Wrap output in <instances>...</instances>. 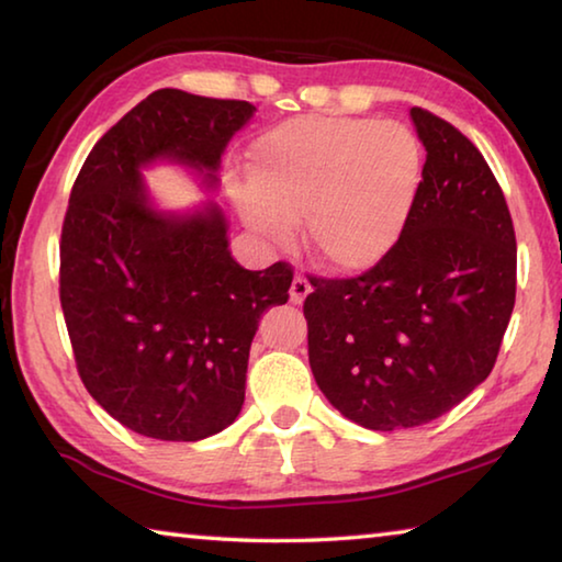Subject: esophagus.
I'll list each match as a JSON object with an SVG mask.
<instances>
[{
  "instance_id": "esophagus-1",
  "label": "esophagus",
  "mask_w": 562,
  "mask_h": 562,
  "mask_svg": "<svg viewBox=\"0 0 562 562\" xmlns=\"http://www.w3.org/2000/svg\"><path fill=\"white\" fill-rule=\"evenodd\" d=\"M312 292V284L307 282V278H302V274H297V278L292 280V288H290V300L294 304H302L304 297Z\"/></svg>"
}]
</instances>
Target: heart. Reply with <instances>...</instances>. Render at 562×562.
Segmentation results:
<instances>
[{"instance_id": "obj_1", "label": "heart", "mask_w": 562, "mask_h": 562, "mask_svg": "<svg viewBox=\"0 0 562 562\" xmlns=\"http://www.w3.org/2000/svg\"><path fill=\"white\" fill-rule=\"evenodd\" d=\"M424 183V148L398 121L300 116L255 140L250 183H233L245 225L290 245L304 217L315 258L339 272L384 260Z\"/></svg>"}]
</instances>
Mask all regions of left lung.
<instances>
[{
	"label": "left lung",
	"instance_id": "obj_1",
	"mask_svg": "<svg viewBox=\"0 0 562 562\" xmlns=\"http://www.w3.org/2000/svg\"><path fill=\"white\" fill-rule=\"evenodd\" d=\"M426 148L412 217L359 278H310V367L341 416L372 431L429 424L496 364L516 304V231L481 150L412 109Z\"/></svg>",
	"mask_w": 562,
	"mask_h": 562
}]
</instances>
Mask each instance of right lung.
Listing matches in <instances>:
<instances>
[{
    "label": "right lung",
    "mask_w": 562,
    "mask_h": 562,
    "mask_svg": "<svg viewBox=\"0 0 562 562\" xmlns=\"http://www.w3.org/2000/svg\"><path fill=\"white\" fill-rule=\"evenodd\" d=\"M255 106L160 89L93 146L61 227L59 297L76 369L126 429L160 441L223 431L245 402L247 357L265 310L290 297L292 268L245 270L217 205L160 213L140 168L158 158L205 170Z\"/></svg>",
    "instance_id": "add662e5"
}]
</instances>
